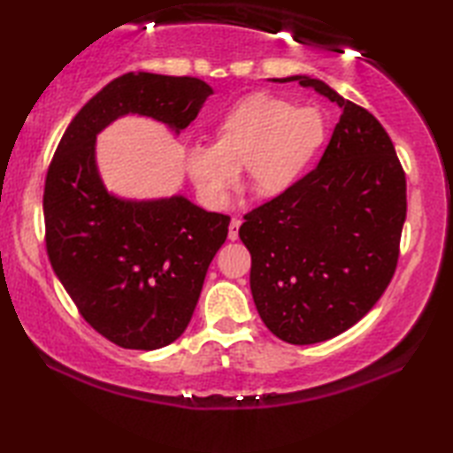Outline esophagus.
Returning a JSON list of instances; mask_svg holds the SVG:
<instances>
[{
	"label": "esophagus",
	"mask_w": 453,
	"mask_h": 453,
	"mask_svg": "<svg viewBox=\"0 0 453 453\" xmlns=\"http://www.w3.org/2000/svg\"><path fill=\"white\" fill-rule=\"evenodd\" d=\"M239 226H242V219H239V218H232V221H229V234H227V237L232 239V242H237Z\"/></svg>",
	"instance_id": "esophagus-1"
}]
</instances>
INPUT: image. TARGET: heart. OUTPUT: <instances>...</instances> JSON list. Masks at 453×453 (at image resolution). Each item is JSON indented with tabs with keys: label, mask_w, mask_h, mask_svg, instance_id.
I'll use <instances>...</instances> for the list:
<instances>
[{
	"label": "heart",
	"mask_w": 453,
	"mask_h": 453,
	"mask_svg": "<svg viewBox=\"0 0 453 453\" xmlns=\"http://www.w3.org/2000/svg\"><path fill=\"white\" fill-rule=\"evenodd\" d=\"M216 143L185 148V169L210 208L227 202L239 163L261 196L290 188L325 140V119L315 107H292L257 93L235 103L214 122Z\"/></svg>",
	"instance_id": "obj_1"
}]
</instances>
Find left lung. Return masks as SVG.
I'll use <instances>...</instances> for the list:
<instances>
[{"label":"left lung","mask_w":453,"mask_h":453,"mask_svg":"<svg viewBox=\"0 0 453 453\" xmlns=\"http://www.w3.org/2000/svg\"><path fill=\"white\" fill-rule=\"evenodd\" d=\"M341 109L317 167L261 208L239 237L251 253V294L265 325L290 344L350 329L389 286L407 218L395 148L372 112L310 75H290Z\"/></svg>","instance_id":"left-lung-1"}]
</instances>
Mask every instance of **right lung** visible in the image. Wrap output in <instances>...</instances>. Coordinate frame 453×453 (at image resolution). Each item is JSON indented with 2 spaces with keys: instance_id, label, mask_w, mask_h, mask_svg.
<instances>
[{
  "instance_id": "add662e5",
  "label": "right lung",
  "mask_w": 453,
  "mask_h": 453,
  "mask_svg": "<svg viewBox=\"0 0 453 453\" xmlns=\"http://www.w3.org/2000/svg\"><path fill=\"white\" fill-rule=\"evenodd\" d=\"M210 95L214 89L190 75L124 73L67 124L48 169V258L83 319L122 349L156 350L185 333L229 216L182 195H114L99 173L97 136L128 114L179 136Z\"/></svg>"
}]
</instances>
